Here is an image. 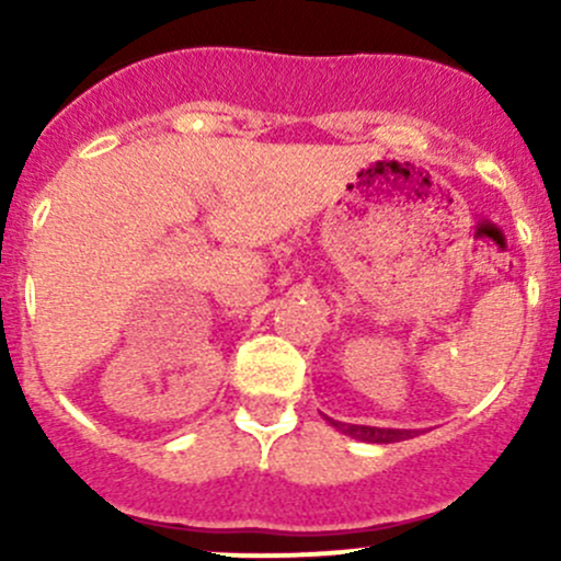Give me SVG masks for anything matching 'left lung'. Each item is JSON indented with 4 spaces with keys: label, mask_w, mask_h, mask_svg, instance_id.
Segmentation results:
<instances>
[{
    "label": "left lung",
    "mask_w": 561,
    "mask_h": 561,
    "mask_svg": "<svg viewBox=\"0 0 561 561\" xmlns=\"http://www.w3.org/2000/svg\"><path fill=\"white\" fill-rule=\"evenodd\" d=\"M333 428H339L347 437L360 439V443H375V445H388V443H401V439L417 437V432L412 428H380V426H358V423H342L333 421V417H325Z\"/></svg>",
    "instance_id": "obj_1"
}]
</instances>
